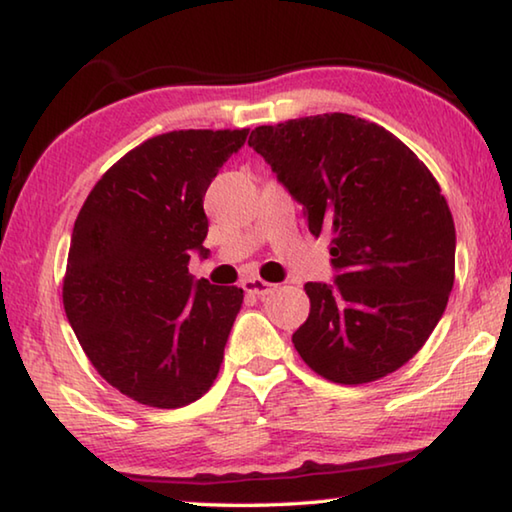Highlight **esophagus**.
Segmentation results:
<instances>
[{
    "label": "esophagus",
    "mask_w": 512,
    "mask_h": 512,
    "mask_svg": "<svg viewBox=\"0 0 512 512\" xmlns=\"http://www.w3.org/2000/svg\"><path fill=\"white\" fill-rule=\"evenodd\" d=\"M241 287H244V291L250 293V296H268L275 284L262 280V277H248V280L241 282Z\"/></svg>",
    "instance_id": "obj_1"
}]
</instances>
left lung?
I'll list each match as a JSON object with an SVG mask.
<instances>
[{
  "label": "left lung",
  "mask_w": 512,
  "mask_h": 512,
  "mask_svg": "<svg viewBox=\"0 0 512 512\" xmlns=\"http://www.w3.org/2000/svg\"><path fill=\"white\" fill-rule=\"evenodd\" d=\"M248 144L332 239L334 284L307 282L293 334L307 366L334 384H368L427 343L454 287L456 230L418 155L375 121L325 112L257 126Z\"/></svg>",
  "instance_id": "8db88e82"
}]
</instances>
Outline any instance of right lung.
<instances>
[{"label": "right lung", "instance_id": "right-lung-1", "mask_svg": "<svg viewBox=\"0 0 512 512\" xmlns=\"http://www.w3.org/2000/svg\"><path fill=\"white\" fill-rule=\"evenodd\" d=\"M241 131H171L103 173L76 216L63 305L99 375L131 400L180 409L203 397L223 363L244 289L194 282L207 255L203 196Z\"/></svg>", "mask_w": 512, "mask_h": 512}]
</instances>
